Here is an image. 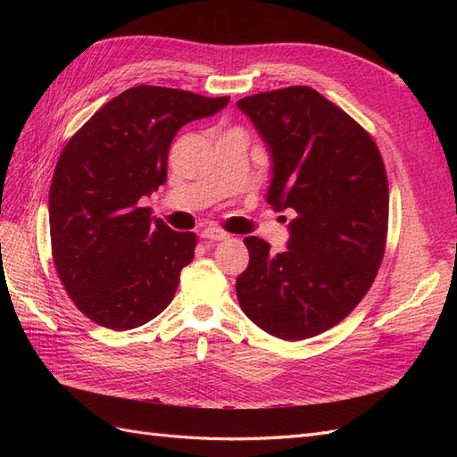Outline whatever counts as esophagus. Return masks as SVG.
<instances>
[{
  "instance_id": "34e87169",
  "label": "esophagus",
  "mask_w": 457,
  "mask_h": 457,
  "mask_svg": "<svg viewBox=\"0 0 457 457\" xmlns=\"http://www.w3.org/2000/svg\"><path fill=\"white\" fill-rule=\"evenodd\" d=\"M200 237H202V238H205V240L219 242V240H225V238L228 237V234H227V232H223V230L215 228V227H207V228H204V230L200 232Z\"/></svg>"
}]
</instances>
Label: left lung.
Returning <instances> with one entry per match:
<instances>
[{
	"label": "left lung",
	"mask_w": 457,
	"mask_h": 457,
	"mask_svg": "<svg viewBox=\"0 0 457 457\" xmlns=\"http://www.w3.org/2000/svg\"><path fill=\"white\" fill-rule=\"evenodd\" d=\"M270 150L267 202L294 210L287 250L244 240L242 311L267 334L299 341L339 324L362 301L383 261L389 183L370 133L316 89L294 86L238 101Z\"/></svg>",
	"instance_id": "1"
}]
</instances>
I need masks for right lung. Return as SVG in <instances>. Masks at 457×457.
Here are the masks:
<instances>
[{"label": "right lung", "instance_id": "obj_1", "mask_svg": "<svg viewBox=\"0 0 457 457\" xmlns=\"http://www.w3.org/2000/svg\"><path fill=\"white\" fill-rule=\"evenodd\" d=\"M227 103L137 86L96 110L61 152L49 188L51 252L66 294L95 324L133 329L171 303L196 234L171 230L143 200L168 179L177 131Z\"/></svg>", "mask_w": 457, "mask_h": 457}]
</instances>
